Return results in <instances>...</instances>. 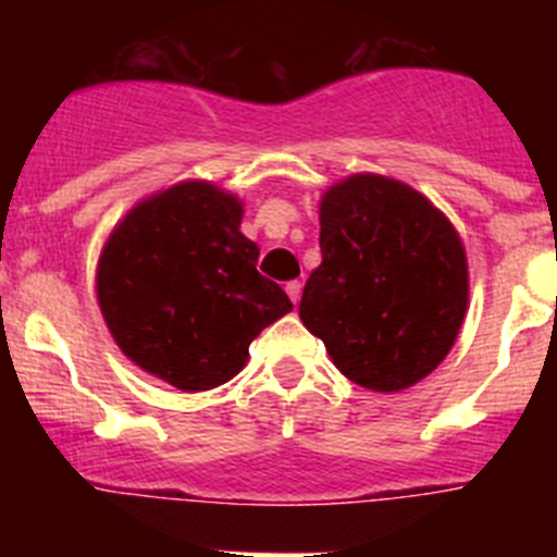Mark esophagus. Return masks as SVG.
<instances>
[{
	"label": "esophagus",
	"instance_id": "esophagus-1",
	"mask_svg": "<svg viewBox=\"0 0 557 557\" xmlns=\"http://www.w3.org/2000/svg\"><path fill=\"white\" fill-rule=\"evenodd\" d=\"M301 289H304V284H301V282H289V284H287L289 301H293V304L301 301Z\"/></svg>",
	"mask_w": 557,
	"mask_h": 557
}]
</instances>
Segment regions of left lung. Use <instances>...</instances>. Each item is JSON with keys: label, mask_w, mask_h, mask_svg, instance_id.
<instances>
[{"label": "left lung", "mask_w": 557, "mask_h": 557, "mask_svg": "<svg viewBox=\"0 0 557 557\" xmlns=\"http://www.w3.org/2000/svg\"><path fill=\"white\" fill-rule=\"evenodd\" d=\"M321 253L304 287V326L334 368L373 393L430 376L469 312V259L446 218L410 184L354 172L321 198Z\"/></svg>", "instance_id": "left-lung-1"}]
</instances>
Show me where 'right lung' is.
<instances>
[{"label": "right lung", "instance_id": "1", "mask_svg": "<svg viewBox=\"0 0 557 557\" xmlns=\"http://www.w3.org/2000/svg\"><path fill=\"white\" fill-rule=\"evenodd\" d=\"M243 200L211 181L152 191L113 225L97 259V304L120 351L184 393L225 385L264 326L293 309L259 275L239 231Z\"/></svg>", "mask_w": 557, "mask_h": 557}]
</instances>
